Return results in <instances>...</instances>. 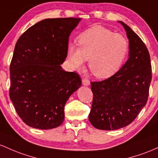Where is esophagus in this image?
I'll list each match as a JSON object with an SVG mask.
<instances>
[{
    "label": "esophagus",
    "instance_id": "obj_1",
    "mask_svg": "<svg viewBox=\"0 0 158 158\" xmlns=\"http://www.w3.org/2000/svg\"><path fill=\"white\" fill-rule=\"evenodd\" d=\"M82 83H83V84L84 85H85V86H89V80H87L86 78H83L82 79Z\"/></svg>",
    "mask_w": 158,
    "mask_h": 158
}]
</instances>
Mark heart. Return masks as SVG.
I'll return each mask as SVG.
<instances>
[{
  "label": "heart",
  "mask_w": 158,
  "mask_h": 158,
  "mask_svg": "<svg viewBox=\"0 0 158 158\" xmlns=\"http://www.w3.org/2000/svg\"><path fill=\"white\" fill-rule=\"evenodd\" d=\"M78 46L70 44L68 59L74 69L89 60V68L95 77L106 78L119 69L128 52L125 36L100 26L89 28L77 39Z\"/></svg>",
  "instance_id": "b5f03b06"
}]
</instances>
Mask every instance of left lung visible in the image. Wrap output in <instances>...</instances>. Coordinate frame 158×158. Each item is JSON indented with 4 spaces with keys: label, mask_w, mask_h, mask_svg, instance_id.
Instances as JSON below:
<instances>
[{
    "label": "left lung",
    "mask_w": 158,
    "mask_h": 158,
    "mask_svg": "<svg viewBox=\"0 0 158 158\" xmlns=\"http://www.w3.org/2000/svg\"><path fill=\"white\" fill-rule=\"evenodd\" d=\"M129 58L109 78L91 82L93 93L89 120L101 130H116L131 124L148 101L152 81L150 55L144 42L125 23Z\"/></svg>",
    "instance_id": "obj_1"
}]
</instances>
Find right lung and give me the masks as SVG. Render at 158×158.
<instances>
[{
    "label": "right lung",
    "mask_w": 158,
    "mask_h": 158,
    "mask_svg": "<svg viewBox=\"0 0 158 158\" xmlns=\"http://www.w3.org/2000/svg\"><path fill=\"white\" fill-rule=\"evenodd\" d=\"M81 19H47L19 37L10 63V98L27 125L54 128L64 120L67 100L81 86L75 72L61 65L67 56L69 37Z\"/></svg>",
    "instance_id": "right-lung-1"
}]
</instances>
